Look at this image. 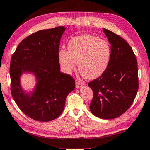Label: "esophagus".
I'll use <instances>...</instances> for the list:
<instances>
[{
  "label": "esophagus",
  "mask_w": 150,
  "mask_h": 150,
  "mask_svg": "<svg viewBox=\"0 0 150 150\" xmlns=\"http://www.w3.org/2000/svg\"><path fill=\"white\" fill-rule=\"evenodd\" d=\"M83 86V83L80 82V81H76V87H77V88H81V87H82Z\"/></svg>",
  "instance_id": "1"
}]
</instances>
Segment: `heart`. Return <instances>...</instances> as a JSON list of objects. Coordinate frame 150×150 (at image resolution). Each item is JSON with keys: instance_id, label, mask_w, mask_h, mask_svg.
Returning <instances> with one entry per match:
<instances>
[{"instance_id": "b5f03b06", "label": "heart", "mask_w": 150, "mask_h": 150, "mask_svg": "<svg viewBox=\"0 0 150 150\" xmlns=\"http://www.w3.org/2000/svg\"><path fill=\"white\" fill-rule=\"evenodd\" d=\"M111 47L99 37L85 34L73 37L68 42V50L61 48L58 60L61 70L70 74L78 69L87 79H97L106 72L111 60Z\"/></svg>"}]
</instances>
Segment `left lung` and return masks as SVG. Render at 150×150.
Listing matches in <instances>:
<instances>
[{
	"instance_id": "1",
	"label": "left lung",
	"mask_w": 150,
	"mask_h": 150,
	"mask_svg": "<svg viewBox=\"0 0 150 150\" xmlns=\"http://www.w3.org/2000/svg\"><path fill=\"white\" fill-rule=\"evenodd\" d=\"M103 32L111 44V60L106 72L88 83L93 93L90 111L98 118L112 119L133 104L139 88L138 69L129 44L110 30Z\"/></svg>"
}]
</instances>
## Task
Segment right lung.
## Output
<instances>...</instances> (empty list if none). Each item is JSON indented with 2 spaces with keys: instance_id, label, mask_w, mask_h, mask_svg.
I'll return each instance as SVG.
<instances>
[{
  "instance_id": "add662e5",
  "label": "right lung",
  "mask_w": 150,
  "mask_h": 150,
  "mask_svg": "<svg viewBox=\"0 0 150 150\" xmlns=\"http://www.w3.org/2000/svg\"><path fill=\"white\" fill-rule=\"evenodd\" d=\"M63 26L42 30L20 42L11 59V91L18 107L37 121L54 120L64 110L67 95L75 88L71 75L60 71L58 52ZM24 72L37 79L34 91L25 93L20 84Z\"/></svg>"
}]
</instances>
